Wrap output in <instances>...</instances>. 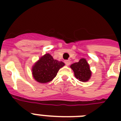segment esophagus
Segmentation results:
<instances>
[{
  "instance_id": "34e87169",
  "label": "esophagus",
  "mask_w": 121,
  "mask_h": 121,
  "mask_svg": "<svg viewBox=\"0 0 121 121\" xmlns=\"http://www.w3.org/2000/svg\"><path fill=\"white\" fill-rule=\"evenodd\" d=\"M65 64H66L67 66H68V65L70 64V63L71 62H70V60H65Z\"/></svg>"
}]
</instances>
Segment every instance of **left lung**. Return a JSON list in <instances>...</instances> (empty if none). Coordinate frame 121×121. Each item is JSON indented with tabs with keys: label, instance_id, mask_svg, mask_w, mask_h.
<instances>
[{
	"label": "left lung",
	"instance_id": "1",
	"mask_svg": "<svg viewBox=\"0 0 121 121\" xmlns=\"http://www.w3.org/2000/svg\"><path fill=\"white\" fill-rule=\"evenodd\" d=\"M77 79L83 82H88L92 76L90 65L85 58H81L78 62L74 63L70 65Z\"/></svg>",
	"mask_w": 121,
	"mask_h": 121
}]
</instances>
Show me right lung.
<instances>
[{
	"mask_svg": "<svg viewBox=\"0 0 121 121\" xmlns=\"http://www.w3.org/2000/svg\"><path fill=\"white\" fill-rule=\"evenodd\" d=\"M63 66H65L64 63L54 60L50 54L46 53L33 65V77L39 83H48L53 80L59 70Z\"/></svg>",
	"mask_w": 121,
	"mask_h": 121,
	"instance_id": "obj_1",
	"label": "right lung"
}]
</instances>
